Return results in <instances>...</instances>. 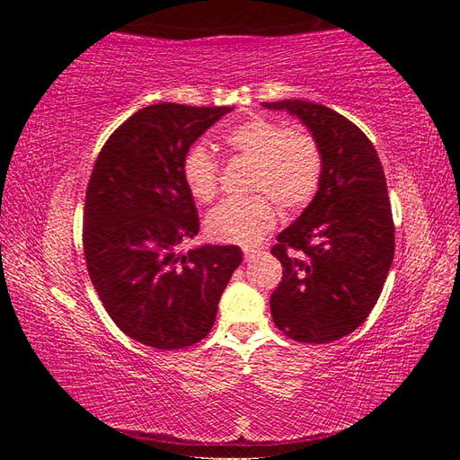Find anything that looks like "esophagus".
<instances>
[{"label":"esophagus","mask_w":460,"mask_h":460,"mask_svg":"<svg viewBox=\"0 0 460 460\" xmlns=\"http://www.w3.org/2000/svg\"><path fill=\"white\" fill-rule=\"evenodd\" d=\"M243 255H245V261L247 262H251V261H255V259H259L261 255H262V252L261 251H255V249H245V251H243Z\"/></svg>","instance_id":"obj_1"}]
</instances>
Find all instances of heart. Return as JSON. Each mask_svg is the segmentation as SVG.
Masks as SVG:
<instances>
[{
  "label": "heart",
  "mask_w": 460,
  "mask_h": 460,
  "mask_svg": "<svg viewBox=\"0 0 460 460\" xmlns=\"http://www.w3.org/2000/svg\"><path fill=\"white\" fill-rule=\"evenodd\" d=\"M225 144L255 162L251 191L243 201H223L205 217L208 235L227 245L251 247L277 223L275 201L295 213L314 198L322 178V154L308 134L290 132L267 119L243 122L225 134ZM181 178L193 199L208 203L217 193V162L205 146H191L181 162Z\"/></svg>",
  "instance_id": "b5f03b06"
}]
</instances>
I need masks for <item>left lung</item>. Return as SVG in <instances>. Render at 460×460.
<instances>
[{
    "instance_id": "1",
    "label": "left lung",
    "mask_w": 460,
    "mask_h": 460,
    "mask_svg": "<svg viewBox=\"0 0 460 460\" xmlns=\"http://www.w3.org/2000/svg\"><path fill=\"white\" fill-rule=\"evenodd\" d=\"M262 106L296 116L322 154L316 195L270 249L282 262L270 314L288 338L328 344L361 326L392 269L395 229L385 173L367 136L328 106Z\"/></svg>"
}]
</instances>
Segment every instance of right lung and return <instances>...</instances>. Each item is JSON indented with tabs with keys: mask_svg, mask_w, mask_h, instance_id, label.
<instances>
[{
	"mask_svg": "<svg viewBox=\"0 0 460 460\" xmlns=\"http://www.w3.org/2000/svg\"><path fill=\"white\" fill-rule=\"evenodd\" d=\"M231 111L173 102L140 109L106 140L86 188L89 277L116 326L155 349L188 348L209 334L243 261L235 245L178 251L199 231L183 155Z\"/></svg>",
	"mask_w": 460,
	"mask_h": 460,
	"instance_id": "right-lung-1",
	"label": "right lung"
}]
</instances>
